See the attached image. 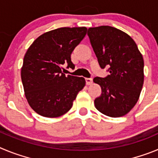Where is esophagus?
Returning a JSON list of instances; mask_svg holds the SVG:
<instances>
[{"label":"esophagus","mask_w":158,"mask_h":158,"mask_svg":"<svg viewBox=\"0 0 158 158\" xmlns=\"http://www.w3.org/2000/svg\"><path fill=\"white\" fill-rule=\"evenodd\" d=\"M85 81H86V84H87L88 85H92L93 82V78L92 77H87L85 78Z\"/></svg>","instance_id":"esophagus-1"}]
</instances>
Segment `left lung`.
<instances>
[{
	"label": "left lung",
	"mask_w": 158,
	"mask_h": 158,
	"mask_svg": "<svg viewBox=\"0 0 158 158\" xmlns=\"http://www.w3.org/2000/svg\"><path fill=\"white\" fill-rule=\"evenodd\" d=\"M90 43L101 69L107 67L105 77H96L102 93L95 107L104 115L120 117L137 103L144 81V61L135 42L125 32L110 26L90 27Z\"/></svg>",
	"instance_id": "left-lung-1"
}]
</instances>
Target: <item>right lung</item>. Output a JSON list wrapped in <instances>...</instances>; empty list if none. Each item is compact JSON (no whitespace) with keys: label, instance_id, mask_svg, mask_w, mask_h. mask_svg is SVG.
<instances>
[{"label":"right lung","instance_id":"add662e5","mask_svg":"<svg viewBox=\"0 0 158 158\" xmlns=\"http://www.w3.org/2000/svg\"><path fill=\"white\" fill-rule=\"evenodd\" d=\"M86 32L85 27L54 29L37 38L25 54L22 83L29 105L39 115H64L85 85V78L64 74L61 67L74 68L71 54Z\"/></svg>","mask_w":158,"mask_h":158}]
</instances>
